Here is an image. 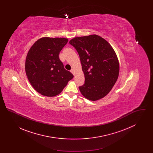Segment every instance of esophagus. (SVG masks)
Returning <instances> with one entry per match:
<instances>
[{
    "label": "esophagus",
    "mask_w": 153,
    "mask_h": 153,
    "mask_svg": "<svg viewBox=\"0 0 153 153\" xmlns=\"http://www.w3.org/2000/svg\"><path fill=\"white\" fill-rule=\"evenodd\" d=\"M71 72L72 73L74 76L75 75V73H74V70L73 69H71Z\"/></svg>",
    "instance_id": "esophagus-1"
}]
</instances>
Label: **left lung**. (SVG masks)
<instances>
[{
    "label": "left lung",
    "instance_id": "8db88e82",
    "mask_svg": "<svg viewBox=\"0 0 153 153\" xmlns=\"http://www.w3.org/2000/svg\"><path fill=\"white\" fill-rule=\"evenodd\" d=\"M69 44L80 56L85 83L80 92L91 101L100 100L108 94L119 74V63L111 45L96 34L77 36Z\"/></svg>",
    "mask_w": 153,
    "mask_h": 153
}]
</instances>
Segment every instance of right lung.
Listing matches in <instances>:
<instances>
[{
	"instance_id": "1",
	"label": "right lung",
	"mask_w": 153,
	"mask_h": 153,
	"mask_svg": "<svg viewBox=\"0 0 153 153\" xmlns=\"http://www.w3.org/2000/svg\"><path fill=\"white\" fill-rule=\"evenodd\" d=\"M65 38L42 37L27 53L25 71L30 84L38 93L48 97L59 94L73 75L64 68L59 53L67 44Z\"/></svg>"
}]
</instances>
